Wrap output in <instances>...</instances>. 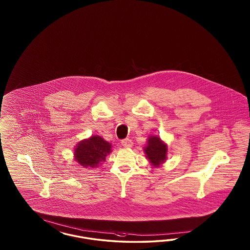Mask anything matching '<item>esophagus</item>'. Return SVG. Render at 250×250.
Wrapping results in <instances>:
<instances>
[{"label":"esophagus","mask_w":250,"mask_h":250,"mask_svg":"<svg viewBox=\"0 0 250 250\" xmlns=\"http://www.w3.org/2000/svg\"><path fill=\"white\" fill-rule=\"evenodd\" d=\"M121 144L124 147L130 148V147H132V146H133V142H132V140H131V139H129V138H125V139L122 140Z\"/></svg>","instance_id":"esophagus-1"}]
</instances>
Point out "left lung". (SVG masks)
I'll use <instances>...</instances> for the list:
<instances>
[{"mask_svg": "<svg viewBox=\"0 0 250 250\" xmlns=\"http://www.w3.org/2000/svg\"><path fill=\"white\" fill-rule=\"evenodd\" d=\"M145 153L146 154V158L151 162L152 166L158 167L166 159L167 146L159 137L150 136L147 141V146L145 147Z\"/></svg>", "mask_w": 250, "mask_h": 250, "instance_id": "obj_1", "label": "left lung"}]
</instances>
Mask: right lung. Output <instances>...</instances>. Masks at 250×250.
<instances>
[{"mask_svg": "<svg viewBox=\"0 0 250 250\" xmlns=\"http://www.w3.org/2000/svg\"><path fill=\"white\" fill-rule=\"evenodd\" d=\"M111 152V144L101 136H93L88 140L82 141L75 148V159L82 166L95 167L105 160Z\"/></svg>", "mask_w": 250, "mask_h": 250, "instance_id": "obj_1", "label": "right lung"}]
</instances>
